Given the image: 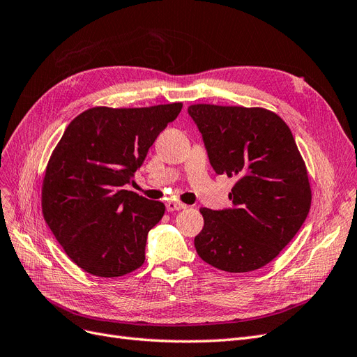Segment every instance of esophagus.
I'll return each instance as SVG.
<instances>
[{
	"label": "esophagus",
	"instance_id": "esophagus-1",
	"mask_svg": "<svg viewBox=\"0 0 357 357\" xmlns=\"http://www.w3.org/2000/svg\"><path fill=\"white\" fill-rule=\"evenodd\" d=\"M186 207H188V205L180 204V202H167V210L168 211H178V210H183Z\"/></svg>",
	"mask_w": 357,
	"mask_h": 357
}]
</instances>
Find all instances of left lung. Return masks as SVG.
I'll return each mask as SVG.
<instances>
[{
    "instance_id": "8db88e82",
    "label": "left lung",
    "mask_w": 357,
    "mask_h": 357,
    "mask_svg": "<svg viewBox=\"0 0 357 357\" xmlns=\"http://www.w3.org/2000/svg\"><path fill=\"white\" fill-rule=\"evenodd\" d=\"M218 174L235 177L234 207L201 208L195 248L226 273H248L280 255L305 222L311 186L305 162L282 117L262 107L193 104L188 109Z\"/></svg>"
}]
</instances>
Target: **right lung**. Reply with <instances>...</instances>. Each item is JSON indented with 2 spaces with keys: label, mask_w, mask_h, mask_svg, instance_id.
Masks as SVG:
<instances>
[{
  "label": "right lung",
  "mask_w": 357,
  "mask_h": 357,
  "mask_svg": "<svg viewBox=\"0 0 357 357\" xmlns=\"http://www.w3.org/2000/svg\"><path fill=\"white\" fill-rule=\"evenodd\" d=\"M181 102L139 109L92 107L74 117L47 162L41 211L83 271L121 277L144 264L147 234L165 205L125 190Z\"/></svg>",
  "instance_id": "obj_1"
}]
</instances>
